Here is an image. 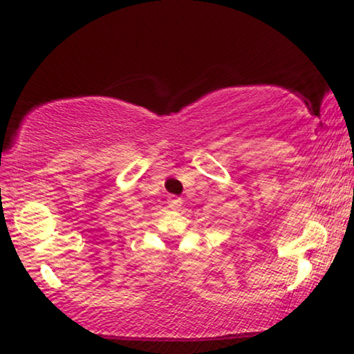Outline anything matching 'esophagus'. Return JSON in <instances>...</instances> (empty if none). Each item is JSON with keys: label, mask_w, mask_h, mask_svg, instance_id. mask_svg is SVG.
I'll return each mask as SVG.
<instances>
[{"label": "esophagus", "mask_w": 354, "mask_h": 354, "mask_svg": "<svg viewBox=\"0 0 354 354\" xmlns=\"http://www.w3.org/2000/svg\"><path fill=\"white\" fill-rule=\"evenodd\" d=\"M181 198H178V196H169L168 198V205H169V208H173V209H176V208H180L181 206Z\"/></svg>", "instance_id": "esophagus-1"}]
</instances>
